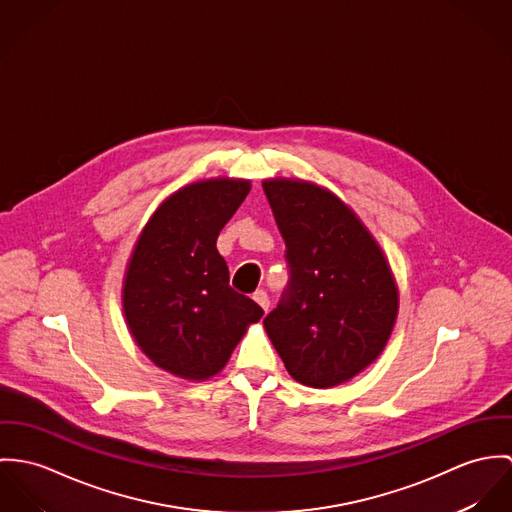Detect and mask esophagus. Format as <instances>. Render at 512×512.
Returning <instances> with one entry per match:
<instances>
[{
	"mask_svg": "<svg viewBox=\"0 0 512 512\" xmlns=\"http://www.w3.org/2000/svg\"><path fill=\"white\" fill-rule=\"evenodd\" d=\"M253 300L267 312L269 310V304H271V300H269V296H267V292L265 290H257L255 294H253Z\"/></svg>",
	"mask_w": 512,
	"mask_h": 512,
	"instance_id": "34e87169",
	"label": "esophagus"
}]
</instances>
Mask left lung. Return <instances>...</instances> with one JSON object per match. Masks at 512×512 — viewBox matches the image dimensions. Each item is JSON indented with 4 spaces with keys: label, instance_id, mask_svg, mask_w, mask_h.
<instances>
[{
    "label": "left lung",
    "instance_id": "8db88e82",
    "mask_svg": "<svg viewBox=\"0 0 512 512\" xmlns=\"http://www.w3.org/2000/svg\"><path fill=\"white\" fill-rule=\"evenodd\" d=\"M283 235L288 283L263 326L292 379L340 385L373 363L391 338L397 284L359 218L304 180L263 182Z\"/></svg>",
    "mask_w": 512,
    "mask_h": 512
}]
</instances>
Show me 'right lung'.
Returning <instances> with one entry per match:
<instances>
[{"label": "right lung", "mask_w": 512, "mask_h": 512, "mask_svg": "<svg viewBox=\"0 0 512 512\" xmlns=\"http://www.w3.org/2000/svg\"><path fill=\"white\" fill-rule=\"evenodd\" d=\"M251 184L212 178L167 198L139 235L123 283V312L143 353L161 369L204 381L224 369L263 308L229 286L216 241Z\"/></svg>", "instance_id": "right-lung-1"}]
</instances>
